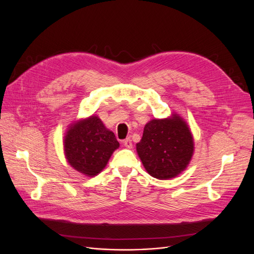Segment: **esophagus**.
I'll list each match as a JSON object with an SVG mask.
<instances>
[{
	"instance_id": "obj_1",
	"label": "esophagus",
	"mask_w": 254,
	"mask_h": 254,
	"mask_svg": "<svg viewBox=\"0 0 254 254\" xmlns=\"http://www.w3.org/2000/svg\"><path fill=\"white\" fill-rule=\"evenodd\" d=\"M124 145L126 146L127 148H132V143H131V140L129 139V138H127V139H126L125 141H124Z\"/></svg>"
}]
</instances>
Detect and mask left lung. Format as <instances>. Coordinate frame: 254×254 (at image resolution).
I'll use <instances>...</instances> for the list:
<instances>
[{"instance_id":"8db88e82","label":"left lung","mask_w":254,"mask_h":254,"mask_svg":"<svg viewBox=\"0 0 254 254\" xmlns=\"http://www.w3.org/2000/svg\"><path fill=\"white\" fill-rule=\"evenodd\" d=\"M137 153L148 174L159 180L175 178L188 168L194 151L189 125L176 113L151 119L144 127Z\"/></svg>"}]
</instances>
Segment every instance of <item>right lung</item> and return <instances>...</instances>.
I'll list each match as a JSON object with an SVG mask.
<instances>
[{"label": "right lung", "instance_id": "right-lung-1", "mask_svg": "<svg viewBox=\"0 0 254 254\" xmlns=\"http://www.w3.org/2000/svg\"><path fill=\"white\" fill-rule=\"evenodd\" d=\"M119 147L114 132L97 115L71 124L64 137V152L69 165L87 177L97 176Z\"/></svg>", "mask_w": 254, "mask_h": 254}]
</instances>
